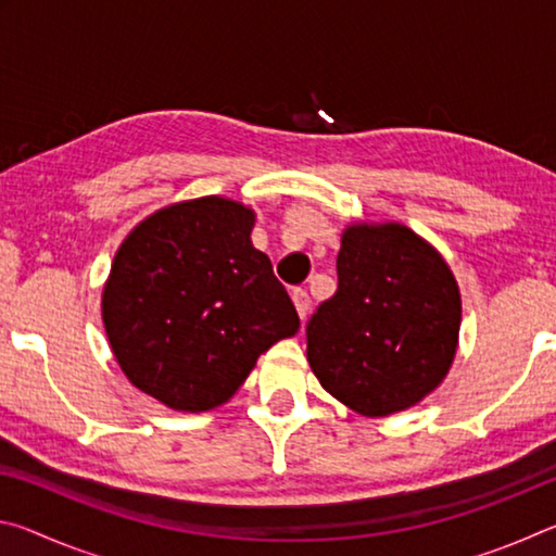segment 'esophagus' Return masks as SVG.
<instances>
[{"instance_id": "34e87169", "label": "esophagus", "mask_w": 556, "mask_h": 556, "mask_svg": "<svg viewBox=\"0 0 556 556\" xmlns=\"http://www.w3.org/2000/svg\"><path fill=\"white\" fill-rule=\"evenodd\" d=\"M291 301H294L299 318H301V321H304V318L308 316V312H312V296H308L304 289H296L294 294H291Z\"/></svg>"}]
</instances>
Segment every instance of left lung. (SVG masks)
<instances>
[{"instance_id": "8db88e82", "label": "left lung", "mask_w": 556, "mask_h": 556, "mask_svg": "<svg viewBox=\"0 0 556 556\" xmlns=\"http://www.w3.org/2000/svg\"><path fill=\"white\" fill-rule=\"evenodd\" d=\"M338 291L306 326L321 388L363 417H390L434 392L451 370L460 291L434 244L402 223H351L336 260Z\"/></svg>"}]
</instances>
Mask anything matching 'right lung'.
I'll return each instance as SVG.
<instances>
[{
  "instance_id": "right-lung-1",
  "label": "right lung",
  "mask_w": 556,
  "mask_h": 556,
  "mask_svg": "<svg viewBox=\"0 0 556 556\" xmlns=\"http://www.w3.org/2000/svg\"><path fill=\"white\" fill-rule=\"evenodd\" d=\"M255 211L223 195L178 201L135 225L102 287V324L125 378L176 412L228 402L299 316L250 240Z\"/></svg>"
}]
</instances>
